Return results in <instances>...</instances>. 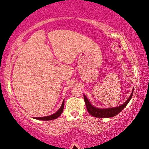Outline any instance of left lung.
I'll return each instance as SVG.
<instances>
[{
	"mask_svg": "<svg viewBox=\"0 0 149 149\" xmlns=\"http://www.w3.org/2000/svg\"><path fill=\"white\" fill-rule=\"evenodd\" d=\"M133 92H134V89H133L132 92L130 96L129 97L127 100L123 104L118 106V107L108 108V109H98V108L94 107L89 102L88 99L87 98V97L85 95H83V97H84V100L87 107V110H88V111L90 115L96 118H111L118 115L120 112L122 111L123 109L127 105V104L129 103V102L132 99Z\"/></svg>",
	"mask_w": 149,
	"mask_h": 149,
	"instance_id": "obj_1",
	"label": "left lung"
}]
</instances>
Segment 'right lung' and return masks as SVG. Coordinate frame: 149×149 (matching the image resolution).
I'll use <instances>...</instances> for the list:
<instances>
[{
    "label": "right lung",
    "instance_id": "add662e5",
    "mask_svg": "<svg viewBox=\"0 0 149 149\" xmlns=\"http://www.w3.org/2000/svg\"><path fill=\"white\" fill-rule=\"evenodd\" d=\"M64 101H63L61 107L59 108V110H58L56 113H54V114H52V115H49L47 116H44V117L33 118L37 119V120H51L56 119V118H57L58 117H59L61 114L62 113L63 110H64Z\"/></svg>",
    "mask_w": 149,
    "mask_h": 149
}]
</instances>
